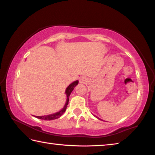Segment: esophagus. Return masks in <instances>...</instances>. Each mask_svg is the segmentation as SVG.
<instances>
[{
  "instance_id": "obj_1",
  "label": "esophagus",
  "mask_w": 155,
  "mask_h": 155,
  "mask_svg": "<svg viewBox=\"0 0 155 155\" xmlns=\"http://www.w3.org/2000/svg\"><path fill=\"white\" fill-rule=\"evenodd\" d=\"M88 82V79L85 77H82L79 78V83H87Z\"/></svg>"
}]
</instances>
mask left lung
<instances>
[{
  "mask_svg": "<svg viewBox=\"0 0 155 155\" xmlns=\"http://www.w3.org/2000/svg\"><path fill=\"white\" fill-rule=\"evenodd\" d=\"M94 116H95V117H96V118H98V120H101V119H100V118H99V117H97V116H96V115H94Z\"/></svg>",
  "mask_w": 155,
  "mask_h": 155,
  "instance_id": "left-lung-1",
  "label": "left lung"
}]
</instances>
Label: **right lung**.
Here are the masks:
<instances>
[{
    "mask_svg": "<svg viewBox=\"0 0 155 155\" xmlns=\"http://www.w3.org/2000/svg\"><path fill=\"white\" fill-rule=\"evenodd\" d=\"M78 83V81L77 80L74 81V82H72V83H70L69 85L65 89V95H66V102H65V103L64 104V106L63 108L60 110L59 111H57L56 113H54V114H49V115H41V116H36L35 115V117L38 119H40V120H55L59 118L61 116V115L64 114L65 110L67 109V107L68 105V102H69V97L70 96V94L72 92L73 90H74V88L75 87V86H77Z\"/></svg>",
    "mask_w": 155,
    "mask_h": 155,
    "instance_id": "right-lung-1",
    "label": "right lung"
}]
</instances>
